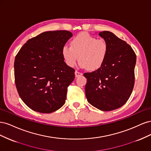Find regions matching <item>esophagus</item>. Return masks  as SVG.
<instances>
[{
	"mask_svg": "<svg viewBox=\"0 0 151 151\" xmlns=\"http://www.w3.org/2000/svg\"><path fill=\"white\" fill-rule=\"evenodd\" d=\"M82 75H83V74H82V73H81V72H78V71H76L75 72V76H76V77H80V76H81Z\"/></svg>",
	"mask_w": 151,
	"mask_h": 151,
	"instance_id": "1",
	"label": "esophagus"
}]
</instances>
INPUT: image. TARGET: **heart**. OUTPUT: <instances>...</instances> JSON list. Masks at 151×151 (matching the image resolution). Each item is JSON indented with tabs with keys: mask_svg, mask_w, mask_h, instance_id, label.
<instances>
[{
	"mask_svg": "<svg viewBox=\"0 0 151 151\" xmlns=\"http://www.w3.org/2000/svg\"><path fill=\"white\" fill-rule=\"evenodd\" d=\"M70 45H65L62 49L63 58L68 67H74L79 58L81 67L93 71L101 67L106 60L108 46L103 39L81 33L72 40Z\"/></svg>",
	"mask_w": 151,
	"mask_h": 151,
	"instance_id": "1",
	"label": "heart"
}]
</instances>
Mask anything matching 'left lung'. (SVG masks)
I'll list each match as a JSON object with an SVG mask.
<instances>
[{
	"label": "left lung",
	"mask_w": 151,
	"mask_h": 151,
	"mask_svg": "<svg viewBox=\"0 0 151 151\" xmlns=\"http://www.w3.org/2000/svg\"><path fill=\"white\" fill-rule=\"evenodd\" d=\"M98 35L106 41L108 53L98 70L84 74L87 79L86 96L101 111L119 108L130 98L134 86L136 55L129 45L108 31Z\"/></svg>",
	"instance_id": "1"
}]
</instances>
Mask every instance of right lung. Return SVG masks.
Wrapping results in <instances>:
<instances>
[{
	"label": "right lung",
	"mask_w": 151,
	"mask_h": 151,
	"mask_svg": "<svg viewBox=\"0 0 151 151\" xmlns=\"http://www.w3.org/2000/svg\"><path fill=\"white\" fill-rule=\"evenodd\" d=\"M72 36L68 31L44 32L27 41L16 56L17 92L33 110L50 113L65 103L75 70L64 62L62 49Z\"/></svg>",
	"instance_id": "add662e5"
}]
</instances>
